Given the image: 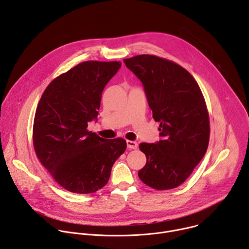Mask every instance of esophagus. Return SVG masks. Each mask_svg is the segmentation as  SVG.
<instances>
[{"mask_svg":"<svg viewBox=\"0 0 249 249\" xmlns=\"http://www.w3.org/2000/svg\"><path fill=\"white\" fill-rule=\"evenodd\" d=\"M126 143H127V147L129 148V149H133V150H135V149H137L138 148V143L137 142H135V141H126Z\"/></svg>","mask_w":249,"mask_h":249,"instance_id":"obj_1","label":"esophagus"}]
</instances>
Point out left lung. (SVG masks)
Instances as JSON below:
<instances>
[{
	"instance_id": "8db88e82",
	"label": "left lung",
	"mask_w": 249,
	"mask_h": 249,
	"mask_svg": "<svg viewBox=\"0 0 249 249\" xmlns=\"http://www.w3.org/2000/svg\"><path fill=\"white\" fill-rule=\"evenodd\" d=\"M124 63L143 84L153 117L160 122V140L140 144L147 162L138 175L154 189L175 188L188 178L208 149L209 114L201 89L184 68L171 61L138 55Z\"/></svg>"
}]
</instances>
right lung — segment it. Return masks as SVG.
<instances>
[{"label": "right lung", "instance_id": "obj_1", "mask_svg": "<svg viewBox=\"0 0 249 249\" xmlns=\"http://www.w3.org/2000/svg\"><path fill=\"white\" fill-rule=\"evenodd\" d=\"M121 67L120 61L81 63L53 80L35 112L33 146L53 178L73 193L89 194L108 182L126 141L103 139L88 131L97 119L104 87Z\"/></svg>", "mask_w": 249, "mask_h": 249}]
</instances>
